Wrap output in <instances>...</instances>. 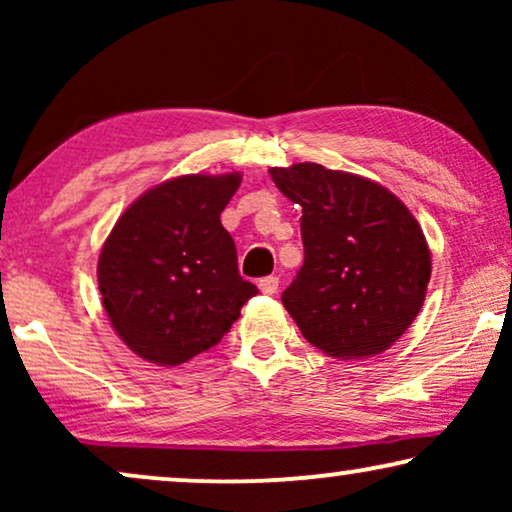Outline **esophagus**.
<instances>
[{
    "label": "esophagus",
    "instance_id": "1",
    "mask_svg": "<svg viewBox=\"0 0 512 512\" xmlns=\"http://www.w3.org/2000/svg\"><path fill=\"white\" fill-rule=\"evenodd\" d=\"M258 289H261V293H265V296H272V293H277L279 289V277L275 275L263 277L261 282H258Z\"/></svg>",
    "mask_w": 512,
    "mask_h": 512
}]
</instances>
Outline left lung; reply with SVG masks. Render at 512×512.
<instances>
[{"label":"left lung","mask_w":512,"mask_h":512,"mask_svg":"<svg viewBox=\"0 0 512 512\" xmlns=\"http://www.w3.org/2000/svg\"><path fill=\"white\" fill-rule=\"evenodd\" d=\"M303 207L305 261L282 303L305 340L335 359L389 349L422 310L431 251L408 207L375 181L317 163L272 167Z\"/></svg>","instance_id":"8db88e82"}]
</instances>
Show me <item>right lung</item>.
<instances>
[{"mask_svg": "<svg viewBox=\"0 0 512 512\" xmlns=\"http://www.w3.org/2000/svg\"><path fill=\"white\" fill-rule=\"evenodd\" d=\"M237 188V172L165 181L132 202L104 242V310L142 359L179 366L207 352L258 293L237 272L235 242L221 226Z\"/></svg>", "mask_w": 512, "mask_h": 512, "instance_id": "add662e5", "label": "right lung"}]
</instances>
